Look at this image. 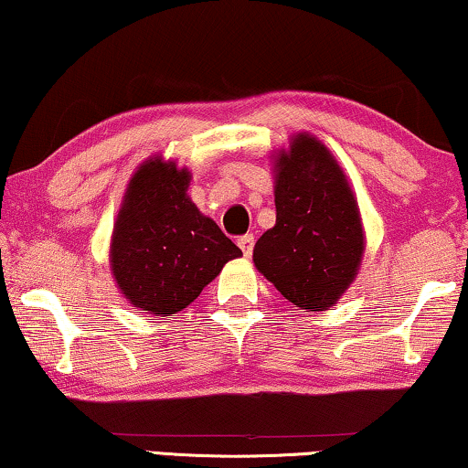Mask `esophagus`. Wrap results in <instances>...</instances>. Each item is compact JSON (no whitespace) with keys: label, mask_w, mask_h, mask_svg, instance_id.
I'll return each instance as SVG.
<instances>
[{"label":"esophagus","mask_w":468,"mask_h":468,"mask_svg":"<svg viewBox=\"0 0 468 468\" xmlns=\"http://www.w3.org/2000/svg\"><path fill=\"white\" fill-rule=\"evenodd\" d=\"M254 243H256V237H254L252 233L241 235L239 239H237V246L241 248L243 256H252V252H254Z\"/></svg>","instance_id":"1"}]
</instances>
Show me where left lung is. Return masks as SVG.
I'll return each instance as SVG.
<instances>
[{"label":"left lung","instance_id":"1","mask_svg":"<svg viewBox=\"0 0 468 468\" xmlns=\"http://www.w3.org/2000/svg\"><path fill=\"white\" fill-rule=\"evenodd\" d=\"M277 222L254 246V264L283 298L322 311L357 273L364 229L330 151L301 134L277 159Z\"/></svg>","mask_w":468,"mask_h":468}]
</instances>
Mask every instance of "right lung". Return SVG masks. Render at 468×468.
<instances>
[{
	"mask_svg": "<svg viewBox=\"0 0 468 468\" xmlns=\"http://www.w3.org/2000/svg\"><path fill=\"white\" fill-rule=\"evenodd\" d=\"M189 172L151 159L130 180L117 218L111 267L128 301L174 315L201 294L241 250L186 197Z\"/></svg>",
	"mask_w": 468,
	"mask_h": 468,
	"instance_id": "right-lung-1",
	"label": "right lung"
}]
</instances>
